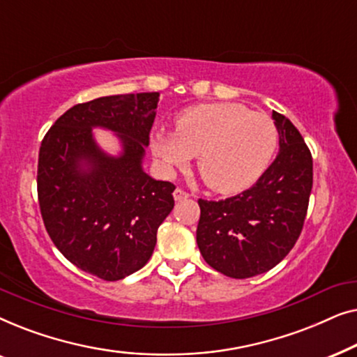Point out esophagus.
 I'll use <instances>...</instances> for the list:
<instances>
[{
	"instance_id": "obj_1",
	"label": "esophagus",
	"mask_w": 357,
	"mask_h": 357,
	"mask_svg": "<svg viewBox=\"0 0 357 357\" xmlns=\"http://www.w3.org/2000/svg\"><path fill=\"white\" fill-rule=\"evenodd\" d=\"M190 197V193L185 192L182 188H175L174 192V199L175 202H183V199H187Z\"/></svg>"
}]
</instances>
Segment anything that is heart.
<instances>
[{"label": "heart", "instance_id": "heart-1", "mask_svg": "<svg viewBox=\"0 0 357 357\" xmlns=\"http://www.w3.org/2000/svg\"><path fill=\"white\" fill-rule=\"evenodd\" d=\"M151 151L164 172L197 155L204 183L219 193H237L265 172L278 146L270 116L234 102L190 107L175 119V131L151 133Z\"/></svg>", "mask_w": 357, "mask_h": 357}]
</instances>
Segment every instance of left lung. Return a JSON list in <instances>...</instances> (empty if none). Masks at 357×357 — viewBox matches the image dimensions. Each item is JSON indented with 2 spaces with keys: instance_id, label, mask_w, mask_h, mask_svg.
<instances>
[{
  "instance_id": "8db88e82",
  "label": "left lung",
  "mask_w": 357,
  "mask_h": 357,
  "mask_svg": "<svg viewBox=\"0 0 357 357\" xmlns=\"http://www.w3.org/2000/svg\"><path fill=\"white\" fill-rule=\"evenodd\" d=\"M280 153L252 188L236 197L198 199L197 243L204 261L243 280L276 266L301 236L312 192V154L299 130L273 112Z\"/></svg>"
}]
</instances>
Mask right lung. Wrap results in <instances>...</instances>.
Wrapping results in <instances>:
<instances>
[{"mask_svg": "<svg viewBox=\"0 0 357 357\" xmlns=\"http://www.w3.org/2000/svg\"><path fill=\"white\" fill-rule=\"evenodd\" d=\"M158 102L159 92H141L77 104L42 141L37 190L48 236L73 265L100 280L141 270L174 208V185L143 169ZM94 128L116 133L119 155L96 144Z\"/></svg>", "mask_w": 357, "mask_h": 357, "instance_id": "add662e5", "label": "right lung"}]
</instances>
